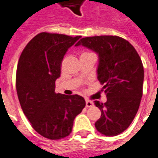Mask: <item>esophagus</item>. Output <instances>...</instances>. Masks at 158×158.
Wrapping results in <instances>:
<instances>
[{
	"label": "esophagus",
	"instance_id": "obj_1",
	"mask_svg": "<svg viewBox=\"0 0 158 158\" xmlns=\"http://www.w3.org/2000/svg\"><path fill=\"white\" fill-rule=\"evenodd\" d=\"M93 105H94V103H93L92 102H90V101H89V100H86L85 101L86 107H91Z\"/></svg>",
	"mask_w": 158,
	"mask_h": 158
}]
</instances>
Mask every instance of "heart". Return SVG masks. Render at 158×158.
I'll return each instance as SVG.
<instances>
[{
    "mask_svg": "<svg viewBox=\"0 0 158 158\" xmlns=\"http://www.w3.org/2000/svg\"><path fill=\"white\" fill-rule=\"evenodd\" d=\"M88 53H90V52H85V53H83V54H88Z\"/></svg>",
    "mask_w": 158,
    "mask_h": 158,
    "instance_id": "heart-1",
    "label": "heart"
}]
</instances>
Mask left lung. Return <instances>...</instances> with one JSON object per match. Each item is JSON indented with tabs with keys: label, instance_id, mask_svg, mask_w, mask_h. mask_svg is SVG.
<instances>
[{
	"label": "left lung",
	"instance_id": "left-lung-1",
	"mask_svg": "<svg viewBox=\"0 0 158 158\" xmlns=\"http://www.w3.org/2000/svg\"><path fill=\"white\" fill-rule=\"evenodd\" d=\"M75 45L99 56L97 79L107 100L105 103L95 101L102 112L95 126L104 135H118L128 129L139 109L144 81L141 59L128 40L116 35L85 37Z\"/></svg>",
	"mask_w": 158,
	"mask_h": 158
}]
</instances>
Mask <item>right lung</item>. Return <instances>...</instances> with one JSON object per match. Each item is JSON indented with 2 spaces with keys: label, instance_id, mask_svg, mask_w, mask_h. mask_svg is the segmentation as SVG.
Wrapping results in <instances>:
<instances>
[{
  "label": "right lung",
  "instance_id": "1",
  "mask_svg": "<svg viewBox=\"0 0 158 158\" xmlns=\"http://www.w3.org/2000/svg\"><path fill=\"white\" fill-rule=\"evenodd\" d=\"M79 38L40 33L27 44L19 57L16 73L19 102L33 129L47 139L69 135L75 117L85 106L82 96L55 92L63 56Z\"/></svg>",
  "mask_w": 158,
  "mask_h": 158
}]
</instances>
